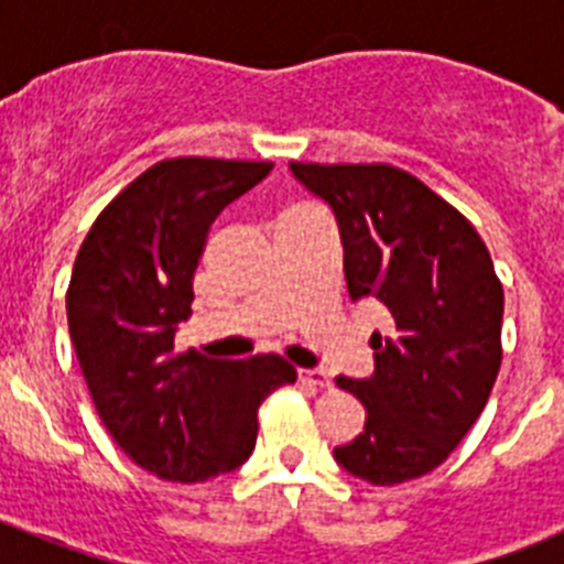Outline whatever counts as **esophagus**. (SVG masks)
<instances>
[{
	"instance_id": "1",
	"label": "esophagus",
	"mask_w": 564,
	"mask_h": 564,
	"mask_svg": "<svg viewBox=\"0 0 564 564\" xmlns=\"http://www.w3.org/2000/svg\"><path fill=\"white\" fill-rule=\"evenodd\" d=\"M299 381L311 383V387H322V390H327L333 383L325 370H299Z\"/></svg>"
}]
</instances>
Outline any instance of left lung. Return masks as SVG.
Wrapping results in <instances>:
<instances>
[{"label": "left lung", "mask_w": 564, "mask_h": 564, "mask_svg": "<svg viewBox=\"0 0 564 564\" xmlns=\"http://www.w3.org/2000/svg\"><path fill=\"white\" fill-rule=\"evenodd\" d=\"M336 214L350 299H378L372 378L338 376L367 410L338 466L372 486L430 475L475 426L502 361V285L475 226L390 163H291Z\"/></svg>", "instance_id": "left-lung-1"}]
</instances>
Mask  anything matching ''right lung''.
I'll list each match as a JSON object with an SVG mask.
<instances>
[{"mask_svg": "<svg viewBox=\"0 0 564 564\" xmlns=\"http://www.w3.org/2000/svg\"><path fill=\"white\" fill-rule=\"evenodd\" d=\"M271 161L169 158L93 223L67 288L69 338L112 441L169 482H206L251 457L259 403L296 381L285 358L220 361L174 350L217 214Z\"/></svg>", "mask_w": 564, "mask_h": 564, "instance_id": "1", "label": "right lung"}]
</instances>
